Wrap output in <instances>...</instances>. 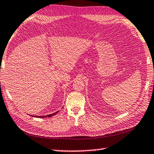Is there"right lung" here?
<instances>
[{
	"label": "right lung",
	"instance_id": "right-lung-1",
	"mask_svg": "<svg viewBox=\"0 0 154 154\" xmlns=\"http://www.w3.org/2000/svg\"><path fill=\"white\" fill-rule=\"evenodd\" d=\"M58 112H56L55 113H54V114H50V115H46V116H34V117H36V118H49V117H51L52 116H54L56 115L57 113Z\"/></svg>",
	"mask_w": 154,
	"mask_h": 154
}]
</instances>
